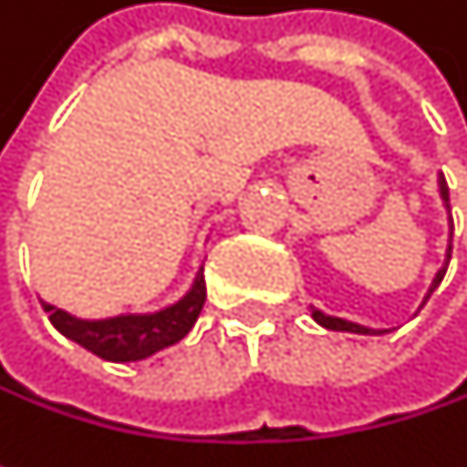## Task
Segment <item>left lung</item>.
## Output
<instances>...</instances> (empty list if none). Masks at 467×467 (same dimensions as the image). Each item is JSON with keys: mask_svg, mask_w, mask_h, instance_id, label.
I'll list each match as a JSON object with an SVG mask.
<instances>
[{"mask_svg": "<svg viewBox=\"0 0 467 467\" xmlns=\"http://www.w3.org/2000/svg\"><path fill=\"white\" fill-rule=\"evenodd\" d=\"M438 194H441V200H443V208H446V216H449V243H446V256H443V265L438 267V273H435V278H432V284H430V289H427V295H424L421 306L430 300V295H432V292L438 289V284L443 281V275H446V267H449V259H451V234H454V224H451L449 186H446V178H443V172H438ZM311 317H314V322H317V325L327 327V329H337V332H357V335H384V332H389V329H376V327L357 325V322H348V319H340V317H329V314L319 311V308H314V306H311Z\"/></svg>", "mask_w": 467, "mask_h": 467, "instance_id": "obj_1", "label": "left lung"}]
</instances>
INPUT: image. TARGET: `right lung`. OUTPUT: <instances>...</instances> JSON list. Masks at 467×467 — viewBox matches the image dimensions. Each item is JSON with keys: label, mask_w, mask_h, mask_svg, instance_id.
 I'll use <instances>...</instances> for the list:
<instances>
[{"label": "right lung", "mask_w": 467, "mask_h": 467, "mask_svg": "<svg viewBox=\"0 0 467 467\" xmlns=\"http://www.w3.org/2000/svg\"><path fill=\"white\" fill-rule=\"evenodd\" d=\"M205 295H208L205 275L200 267L189 292L159 311L83 319L64 308L50 306L46 300H40V303L46 308L50 325L56 327L64 337L75 340L78 346L88 348L91 354H97L108 362H138V359H145V357L183 340L205 306Z\"/></svg>", "instance_id": "1"}]
</instances>
